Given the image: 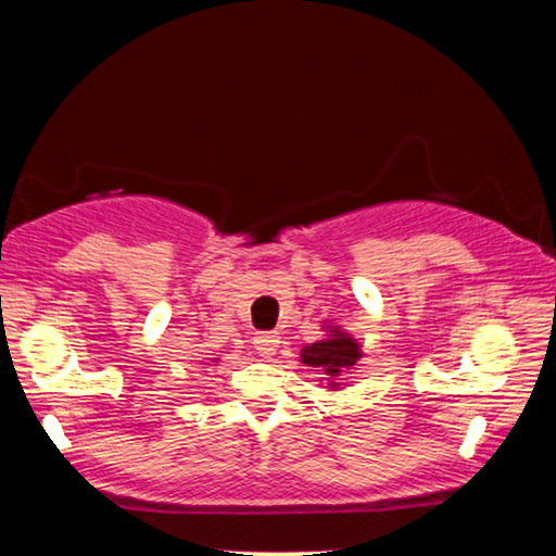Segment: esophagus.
I'll list each match as a JSON object with an SVG mask.
<instances>
[{
    "mask_svg": "<svg viewBox=\"0 0 556 556\" xmlns=\"http://www.w3.org/2000/svg\"><path fill=\"white\" fill-rule=\"evenodd\" d=\"M255 348H257V353L265 355V357L275 355L277 348H279V336L277 333H269V331L257 333L255 336Z\"/></svg>",
    "mask_w": 556,
    "mask_h": 556,
    "instance_id": "esophagus-1",
    "label": "esophagus"
}]
</instances>
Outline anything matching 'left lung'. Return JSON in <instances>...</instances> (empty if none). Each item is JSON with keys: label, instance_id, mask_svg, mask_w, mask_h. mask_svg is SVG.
Instances as JSON below:
<instances>
[{"label": "left lung", "instance_id": "8db88e82", "mask_svg": "<svg viewBox=\"0 0 556 556\" xmlns=\"http://www.w3.org/2000/svg\"><path fill=\"white\" fill-rule=\"evenodd\" d=\"M324 338L314 343H304L299 351L301 363L314 368L321 375V382H326L328 392L343 390V372L351 370L353 365L363 357V345L357 338L345 331L343 326H336L331 321H324Z\"/></svg>", "mask_w": 556, "mask_h": 556}]
</instances>
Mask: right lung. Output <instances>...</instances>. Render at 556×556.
<instances>
[{
  "label": "right lung",
  "instance_id": "right-lung-1",
  "mask_svg": "<svg viewBox=\"0 0 556 556\" xmlns=\"http://www.w3.org/2000/svg\"><path fill=\"white\" fill-rule=\"evenodd\" d=\"M220 361V357H213V363H218Z\"/></svg>",
  "mask_w": 556,
  "mask_h": 556
}]
</instances>
